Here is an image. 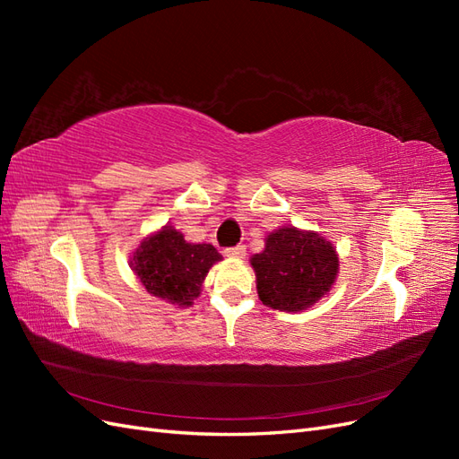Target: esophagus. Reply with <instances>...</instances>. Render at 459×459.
<instances>
[{
    "label": "esophagus",
    "instance_id": "34e87169",
    "mask_svg": "<svg viewBox=\"0 0 459 459\" xmlns=\"http://www.w3.org/2000/svg\"><path fill=\"white\" fill-rule=\"evenodd\" d=\"M224 255L228 258H243L247 255V248L243 245H238V247H231V248H226Z\"/></svg>",
    "mask_w": 459,
    "mask_h": 459
}]
</instances>
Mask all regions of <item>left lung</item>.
Segmentation results:
<instances>
[{"label": "left lung", "mask_w": 459, "mask_h": 459, "mask_svg": "<svg viewBox=\"0 0 459 459\" xmlns=\"http://www.w3.org/2000/svg\"><path fill=\"white\" fill-rule=\"evenodd\" d=\"M251 266L262 304L297 314L329 295L339 275V255L317 231L281 226L266 235Z\"/></svg>", "instance_id": "8db88e82"}]
</instances>
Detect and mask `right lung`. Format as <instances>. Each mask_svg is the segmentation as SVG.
<instances>
[{
  "instance_id": "right-lung-1",
  "label": "right lung",
  "mask_w": 459,
  "mask_h": 459,
  "mask_svg": "<svg viewBox=\"0 0 459 459\" xmlns=\"http://www.w3.org/2000/svg\"><path fill=\"white\" fill-rule=\"evenodd\" d=\"M221 255L211 243H187L170 224L137 245L130 268L149 295L176 307H191L201 295L204 277Z\"/></svg>"
}]
</instances>
